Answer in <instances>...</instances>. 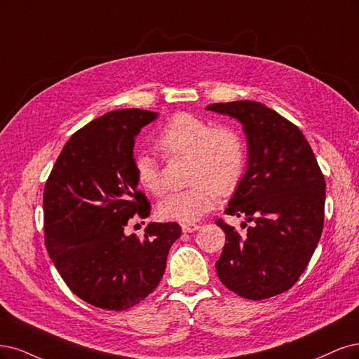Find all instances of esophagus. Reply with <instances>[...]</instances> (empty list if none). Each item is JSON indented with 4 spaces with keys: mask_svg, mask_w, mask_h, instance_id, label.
<instances>
[{
    "mask_svg": "<svg viewBox=\"0 0 359 359\" xmlns=\"http://www.w3.org/2000/svg\"><path fill=\"white\" fill-rule=\"evenodd\" d=\"M198 228H200L198 224H183L182 225L183 233H194V231H196Z\"/></svg>",
    "mask_w": 359,
    "mask_h": 359,
    "instance_id": "34e87169",
    "label": "esophagus"
}]
</instances>
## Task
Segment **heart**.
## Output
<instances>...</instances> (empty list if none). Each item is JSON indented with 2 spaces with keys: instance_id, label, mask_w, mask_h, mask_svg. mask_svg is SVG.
<instances>
[{
  "instance_id": "1",
  "label": "heart",
  "mask_w": 359,
  "mask_h": 359,
  "mask_svg": "<svg viewBox=\"0 0 359 359\" xmlns=\"http://www.w3.org/2000/svg\"><path fill=\"white\" fill-rule=\"evenodd\" d=\"M155 144L167 158L189 156V188L171 192L159 203L158 213L175 222H195L216 204L219 194L231 195L240 187L248 165V149L241 134L229 126L191 113H177L159 131ZM135 180L144 192L165 189L159 161L140 154L134 161Z\"/></svg>"
}]
</instances>
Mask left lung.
<instances>
[{
	"instance_id": "left-lung-1",
	"label": "left lung",
	"mask_w": 359,
	"mask_h": 359,
	"mask_svg": "<svg viewBox=\"0 0 359 359\" xmlns=\"http://www.w3.org/2000/svg\"><path fill=\"white\" fill-rule=\"evenodd\" d=\"M205 109L241 122L249 146L248 170L225 213L253 224L241 237L216 221L226 237L217 276L243 298L279 295L295 285L318 246L325 179L298 126L264 104L241 100Z\"/></svg>"
}]
</instances>
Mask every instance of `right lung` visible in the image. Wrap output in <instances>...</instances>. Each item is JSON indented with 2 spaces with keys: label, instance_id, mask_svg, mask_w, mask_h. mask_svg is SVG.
Returning a JSON list of instances; mask_svg holds the SVG:
<instances>
[{
  "label": "right lung",
  "instance_id": "obj_1",
  "mask_svg": "<svg viewBox=\"0 0 359 359\" xmlns=\"http://www.w3.org/2000/svg\"><path fill=\"white\" fill-rule=\"evenodd\" d=\"M156 118L140 109L102 114L70 137L46 182V249L67 286L100 309L122 311L154 292L182 234L176 222L149 224L143 238L123 233L133 216L150 215L133 149Z\"/></svg>",
  "mask_w": 359,
  "mask_h": 359
}]
</instances>
